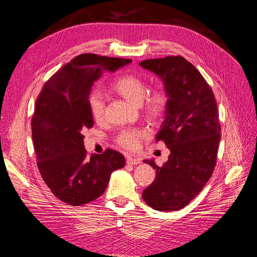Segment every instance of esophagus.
Segmentation results:
<instances>
[{
	"label": "esophagus",
	"mask_w": 257,
	"mask_h": 257,
	"mask_svg": "<svg viewBox=\"0 0 257 257\" xmlns=\"http://www.w3.org/2000/svg\"><path fill=\"white\" fill-rule=\"evenodd\" d=\"M141 162V160L139 159V158L137 157H127V163L128 165H133V166H136V165H139V163Z\"/></svg>",
	"instance_id": "obj_1"
}]
</instances>
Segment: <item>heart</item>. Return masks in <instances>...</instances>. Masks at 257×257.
Masks as SVG:
<instances>
[{"label":"heart","instance_id":"heart-1","mask_svg":"<svg viewBox=\"0 0 257 257\" xmlns=\"http://www.w3.org/2000/svg\"><path fill=\"white\" fill-rule=\"evenodd\" d=\"M112 88L125 99L134 103L143 101L145 113L151 119H160L166 113L169 96L163 88H155L148 91V83L138 75L125 74L112 83ZM88 109L96 121H101L105 116V101L99 91H91L88 99ZM148 132L141 128L123 129L117 136V144L127 150L139 148L141 140L148 137Z\"/></svg>","mask_w":257,"mask_h":257}]
</instances>
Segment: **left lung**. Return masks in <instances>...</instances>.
I'll return each mask as SVG.
<instances>
[{
	"instance_id": "1",
	"label": "left lung",
	"mask_w": 257,
	"mask_h": 257,
	"mask_svg": "<svg viewBox=\"0 0 257 257\" xmlns=\"http://www.w3.org/2000/svg\"><path fill=\"white\" fill-rule=\"evenodd\" d=\"M140 66L165 84L169 102L156 141L170 149L162 167L145 160L157 171L143 199L157 211H177L201 192L215 168L221 139L216 100L203 76L182 56L146 59Z\"/></svg>"
}]
</instances>
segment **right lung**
Returning <instances> with one entry per match:
<instances>
[{
	"label": "right lung",
	"mask_w": 257,
	"mask_h": 257,
	"mask_svg": "<svg viewBox=\"0 0 257 257\" xmlns=\"http://www.w3.org/2000/svg\"><path fill=\"white\" fill-rule=\"evenodd\" d=\"M132 59L81 54L54 74L38 95L32 138L41 176L52 193L69 205H83L105 192L110 174L125 163L107 149L87 157L83 135L94 125L87 99L102 70L116 72Z\"/></svg>",
	"instance_id": "1"
}]
</instances>
